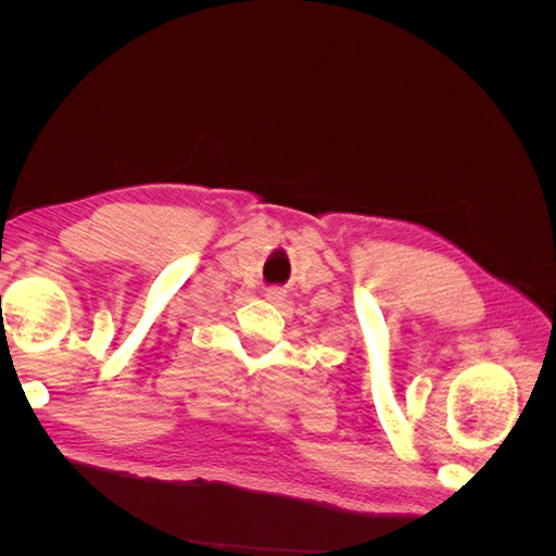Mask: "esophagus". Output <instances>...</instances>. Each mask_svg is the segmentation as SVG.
<instances>
[{
  "mask_svg": "<svg viewBox=\"0 0 556 556\" xmlns=\"http://www.w3.org/2000/svg\"><path fill=\"white\" fill-rule=\"evenodd\" d=\"M264 299L271 301V304H280V301L285 299V292H282L280 288H268V290L264 292Z\"/></svg>",
  "mask_w": 556,
  "mask_h": 556,
  "instance_id": "1",
  "label": "esophagus"
}]
</instances>
